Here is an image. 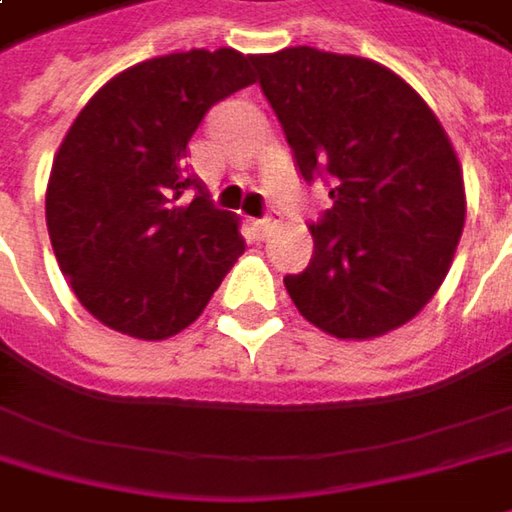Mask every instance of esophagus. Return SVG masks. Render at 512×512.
<instances>
[{
  "label": "esophagus",
  "instance_id": "34e87169",
  "mask_svg": "<svg viewBox=\"0 0 512 512\" xmlns=\"http://www.w3.org/2000/svg\"><path fill=\"white\" fill-rule=\"evenodd\" d=\"M253 230H256V236L259 239H265V236H270L273 230H276V218H259V221H253Z\"/></svg>",
  "mask_w": 512,
  "mask_h": 512
}]
</instances>
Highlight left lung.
<instances>
[{"instance_id": "left-lung-1", "label": "left lung", "mask_w": 512, "mask_h": 512, "mask_svg": "<svg viewBox=\"0 0 512 512\" xmlns=\"http://www.w3.org/2000/svg\"><path fill=\"white\" fill-rule=\"evenodd\" d=\"M259 83L305 181L334 201L311 265L285 276L296 311L337 340L418 317L464 233V172L423 97L386 65L296 45L256 54Z\"/></svg>"}]
</instances>
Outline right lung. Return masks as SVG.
Returning <instances> with one entry per match:
<instances>
[{"label":"right lung","instance_id":"add662e5","mask_svg":"<svg viewBox=\"0 0 512 512\" xmlns=\"http://www.w3.org/2000/svg\"><path fill=\"white\" fill-rule=\"evenodd\" d=\"M250 60L192 48L132 65L60 143L45 192L51 247L83 308L112 331H184L244 253L239 218L201 190L187 143L218 100L256 83Z\"/></svg>","mask_w":512,"mask_h":512}]
</instances>
